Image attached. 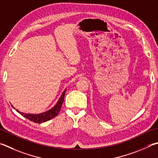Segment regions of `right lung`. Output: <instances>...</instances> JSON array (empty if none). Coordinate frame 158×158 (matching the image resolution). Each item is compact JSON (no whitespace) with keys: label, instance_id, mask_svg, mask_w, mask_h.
I'll use <instances>...</instances> for the list:
<instances>
[{"label":"right lung","instance_id":"1","mask_svg":"<svg viewBox=\"0 0 158 158\" xmlns=\"http://www.w3.org/2000/svg\"><path fill=\"white\" fill-rule=\"evenodd\" d=\"M65 91H66V90H65L64 93H62L61 96L59 98L58 102L56 103V104L52 108L50 109V110L45 112V113L38 114H26V113H21V112L19 111L18 110H16V111L21 114V115L24 116L25 117H26L27 119H28L29 120H30V121L33 122L34 123H43V122H47L48 120H50L51 119L55 117L59 113V111L61 110V106H62L63 102H64Z\"/></svg>","mask_w":158,"mask_h":158}]
</instances>
